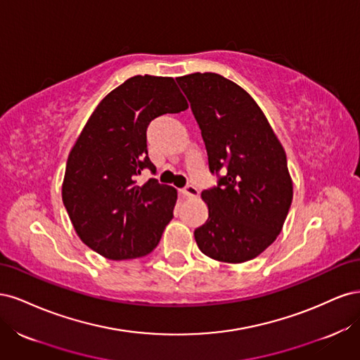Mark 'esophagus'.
<instances>
[{
  "mask_svg": "<svg viewBox=\"0 0 360 360\" xmlns=\"http://www.w3.org/2000/svg\"><path fill=\"white\" fill-rule=\"evenodd\" d=\"M180 193L183 195V197H186V198H197L198 195H200V191L195 188V186H192V184H189V186L180 189Z\"/></svg>",
  "mask_w": 360,
  "mask_h": 360,
  "instance_id": "34e87169",
  "label": "esophagus"
}]
</instances>
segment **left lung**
I'll use <instances>...</instances> for the list:
<instances>
[{
    "label": "left lung",
    "instance_id": "1",
    "mask_svg": "<svg viewBox=\"0 0 360 360\" xmlns=\"http://www.w3.org/2000/svg\"><path fill=\"white\" fill-rule=\"evenodd\" d=\"M200 124L217 186L201 192L209 209L195 230L201 252L222 263H245L271 243L287 219L292 180L285 150L264 112L240 85L217 73L179 76Z\"/></svg>",
    "mask_w": 360,
    "mask_h": 360
}]
</instances>
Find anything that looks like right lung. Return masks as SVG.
<instances>
[{
  "instance_id": "1",
  "label": "right lung",
  "mask_w": 360,
  "mask_h": 360,
  "mask_svg": "<svg viewBox=\"0 0 360 360\" xmlns=\"http://www.w3.org/2000/svg\"><path fill=\"white\" fill-rule=\"evenodd\" d=\"M174 78L136 75L108 93L69 153L63 202L81 240L108 259L150 254L172 219L177 191L150 179L147 127L162 114L188 110Z\"/></svg>"
}]
</instances>
